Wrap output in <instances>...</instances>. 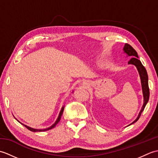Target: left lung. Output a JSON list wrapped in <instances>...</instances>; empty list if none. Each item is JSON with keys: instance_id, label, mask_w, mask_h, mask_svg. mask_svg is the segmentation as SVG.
Instances as JSON below:
<instances>
[{"instance_id": "left-lung-1", "label": "left lung", "mask_w": 158, "mask_h": 158, "mask_svg": "<svg viewBox=\"0 0 158 158\" xmlns=\"http://www.w3.org/2000/svg\"><path fill=\"white\" fill-rule=\"evenodd\" d=\"M123 53H126L127 55V56L132 57V58L130 60V61L127 64H128L135 65L136 66V68L137 69V70H138L139 76H140V83H141V87H142L143 95V105L142 106L141 110H140L139 115L136 117V119L132 123H131L130 124V125H132V124L136 122L137 121H138L140 115H141L142 112L143 111L144 109H145L146 105L149 101V85H148V75H147L145 68L142 64L141 62H140L138 59L139 58L138 53H137V52L135 51V49H133L132 46H130L128 44H125V46L123 47Z\"/></svg>"}]
</instances>
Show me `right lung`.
<instances>
[{
	"instance_id": "1",
	"label": "right lung",
	"mask_w": 158,
	"mask_h": 158,
	"mask_svg": "<svg viewBox=\"0 0 158 158\" xmlns=\"http://www.w3.org/2000/svg\"><path fill=\"white\" fill-rule=\"evenodd\" d=\"M64 106H63L62 107V109H61V110H60V113H59V115H58V118H57V119H56V121L55 122V123L53 124V125H52L51 126H49V127H47V128H44V129H36V128H33V127H29V126H26V125H25V124H23V123H21L20 122H19V121L16 118V119H17V121H18V122H19L21 124H22L23 126H24L26 128H28L29 130H31V131H32V132H43V131H47V130H51V129H52L53 127H54L56 125H57V123H58L59 122H60V119H61V117H62V113H63V111H64Z\"/></svg>"
}]
</instances>
